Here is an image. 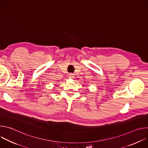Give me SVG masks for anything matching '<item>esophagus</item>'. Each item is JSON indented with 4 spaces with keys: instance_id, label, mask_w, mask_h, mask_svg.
Masks as SVG:
<instances>
[{
    "instance_id": "esophagus-1",
    "label": "esophagus",
    "mask_w": 148,
    "mask_h": 148,
    "mask_svg": "<svg viewBox=\"0 0 148 148\" xmlns=\"http://www.w3.org/2000/svg\"><path fill=\"white\" fill-rule=\"evenodd\" d=\"M74 74H72V73H70V74H69V78H74Z\"/></svg>"
}]
</instances>
